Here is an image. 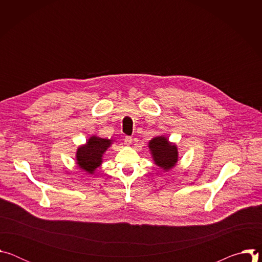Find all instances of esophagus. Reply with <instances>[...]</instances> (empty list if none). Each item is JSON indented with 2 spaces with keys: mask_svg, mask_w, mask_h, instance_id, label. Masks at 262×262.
<instances>
[{
  "mask_svg": "<svg viewBox=\"0 0 262 262\" xmlns=\"http://www.w3.org/2000/svg\"><path fill=\"white\" fill-rule=\"evenodd\" d=\"M132 142H133L132 137H125V138H124V144H125L126 146H129V145L132 144Z\"/></svg>",
  "mask_w": 262,
  "mask_h": 262,
  "instance_id": "34e87169",
  "label": "esophagus"
}]
</instances>
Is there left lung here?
Segmentation results:
<instances>
[{"label": "left lung", "instance_id": "left-lung-1", "mask_svg": "<svg viewBox=\"0 0 262 262\" xmlns=\"http://www.w3.org/2000/svg\"><path fill=\"white\" fill-rule=\"evenodd\" d=\"M148 148L154 163L165 172L172 170L178 163L179 152L177 145L170 142L164 135L152 138L148 142Z\"/></svg>", "mask_w": 262, "mask_h": 262}]
</instances>
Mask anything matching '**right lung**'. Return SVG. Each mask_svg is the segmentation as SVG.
I'll use <instances>...</instances> for the list:
<instances>
[{
	"label": "right lung",
	"mask_w": 262,
	"mask_h": 262,
	"mask_svg": "<svg viewBox=\"0 0 262 262\" xmlns=\"http://www.w3.org/2000/svg\"><path fill=\"white\" fill-rule=\"evenodd\" d=\"M115 141L91 136L85 144L78 147L76 152V164L84 172L93 175L103 162V156Z\"/></svg>",
	"instance_id": "add662e5"
}]
</instances>
